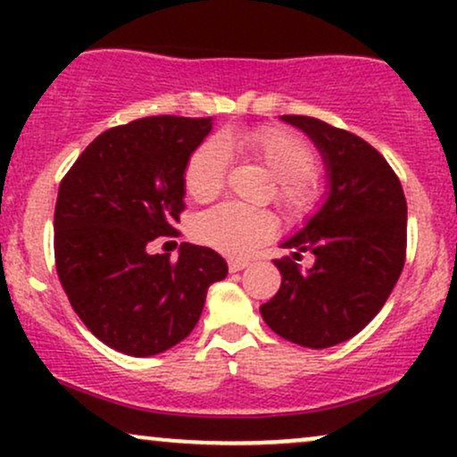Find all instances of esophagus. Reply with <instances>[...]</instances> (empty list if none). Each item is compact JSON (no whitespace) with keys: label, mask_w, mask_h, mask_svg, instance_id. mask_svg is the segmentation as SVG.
Returning a JSON list of instances; mask_svg holds the SVG:
<instances>
[{"label":"esophagus","mask_w":457,"mask_h":457,"mask_svg":"<svg viewBox=\"0 0 457 457\" xmlns=\"http://www.w3.org/2000/svg\"><path fill=\"white\" fill-rule=\"evenodd\" d=\"M246 266H249V262L246 260H229V272H238L246 269Z\"/></svg>","instance_id":"1"}]
</instances>
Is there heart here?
Masks as SVG:
<instances>
[{
  "label": "heart",
  "mask_w": 457,
  "mask_h": 457,
  "mask_svg": "<svg viewBox=\"0 0 457 457\" xmlns=\"http://www.w3.org/2000/svg\"><path fill=\"white\" fill-rule=\"evenodd\" d=\"M243 145L275 178V197L286 211L303 212L312 206L313 187L309 176L316 170V154L298 135L281 129H262L240 139H208L187 162L185 187L197 202H211L223 188L229 165V148ZM277 221L269 211L243 204H221L204 212L195 236L204 245L225 255H245L275 234Z\"/></svg>",
  "instance_id": "1"
}]
</instances>
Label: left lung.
I'll return each mask as SVG.
<instances>
[{
    "label": "left lung",
    "mask_w": 457,
    "mask_h": 457,
    "mask_svg": "<svg viewBox=\"0 0 457 457\" xmlns=\"http://www.w3.org/2000/svg\"><path fill=\"white\" fill-rule=\"evenodd\" d=\"M316 145L327 191L305 225L279 245L313 264L275 260L281 287L260 307L287 342L322 350L361 333L395 287L406 255V197L389 162L365 139L307 115H281Z\"/></svg>",
    "instance_id": "8db88e82"
}]
</instances>
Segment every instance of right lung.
<instances>
[{
  "label": "right lung",
  "mask_w": 457,
  "mask_h": 457,
  "mask_svg": "<svg viewBox=\"0 0 457 457\" xmlns=\"http://www.w3.org/2000/svg\"><path fill=\"white\" fill-rule=\"evenodd\" d=\"M212 118L152 115L104 130L81 152L55 204V266L68 301L104 345L154 356L191 335L206 292L228 277L208 246L182 243L178 262L148 253L174 236L187 162Z\"/></svg>",
  "instance_id": "1"
}]
</instances>
